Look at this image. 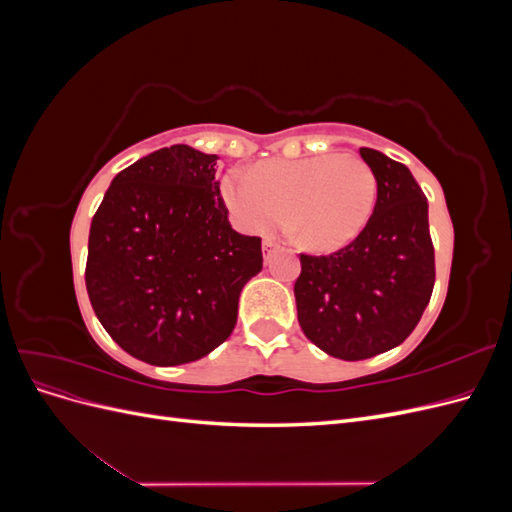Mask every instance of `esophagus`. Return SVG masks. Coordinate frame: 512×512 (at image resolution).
Here are the masks:
<instances>
[{
	"mask_svg": "<svg viewBox=\"0 0 512 512\" xmlns=\"http://www.w3.org/2000/svg\"><path fill=\"white\" fill-rule=\"evenodd\" d=\"M273 247H275V241H273V239H265V241H262V252H265V258H269V254L273 252Z\"/></svg>",
	"mask_w": 512,
	"mask_h": 512,
	"instance_id": "obj_1",
	"label": "esophagus"
}]
</instances>
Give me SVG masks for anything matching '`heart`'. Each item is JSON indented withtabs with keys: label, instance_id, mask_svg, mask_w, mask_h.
Segmentation results:
<instances>
[{
	"label": "heart",
	"instance_id": "obj_1",
	"mask_svg": "<svg viewBox=\"0 0 512 512\" xmlns=\"http://www.w3.org/2000/svg\"><path fill=\"white\" fill-rule=\"evenodd\" d=\"M222 194L247 232H269L286 222L292 237L312 252H333L359 237L378 198V177L363 158L322 153L273 160L254 173L232 170Z\"/></svg>",
	"mask_w": 512,
	"mask_h": 512
}]
</instances>
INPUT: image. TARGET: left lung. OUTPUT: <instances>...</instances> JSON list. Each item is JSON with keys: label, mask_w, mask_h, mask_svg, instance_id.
Returning a JSON list of instances; mask_svg holds the SVG:
<instances>
[{"label": "left lung", "mask_w": 512, "mask_h": 512, "mask_svg": "<svg viewBox=\"0 0 512 512\" xmlns=\"http://www.w3.org/2000/svg\"><path fill=\"white\" fill-rule=\"evenodd\" d=\"M361 158L378 177L374 213L342 250L301 254L294 282L305 337L344 361H363L404 342L436 282L421 185L404 164L376 149L361 147Z\"/></svg>", "instance_id": "obj_1"}]
</instances>
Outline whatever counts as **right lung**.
Wrapping results in <instances>:
<instances>
[{
	"mask_svg": "<svg viewBox=\"0 0 512 512\" xmlns=\"http://www.w3.org/2000/svg\"><path fill=\"white\" fill-rule=\"evenodd\" d=\"M215 164L188 145L153 151L121 170L91 220V307L145 363H192L226 342L262 269L260 237L228 222Z\"/></svg>",
	"mask_w": 512,
	"mask_h": 512,
	"instance_id": "right-lung-1",
	"label": "right lung"
}]
</instances>
